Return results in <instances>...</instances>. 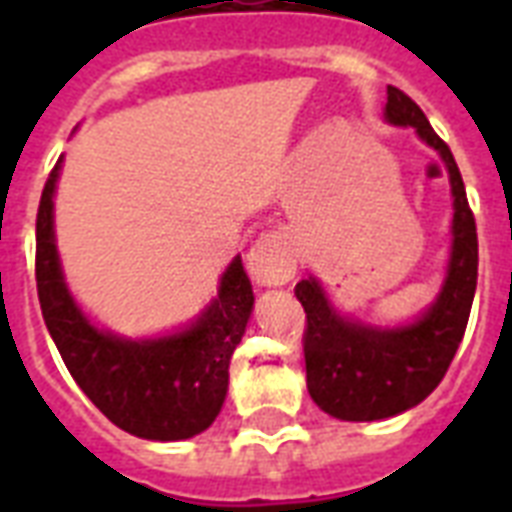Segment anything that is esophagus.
Segmentation results:
<instances>
[{"mask_svg":"<svg viewBox=\"0 0 512 512\" xmlns=\"http://www.w3.org/2000/svg\"><path fill=\"white\" fill-rule=\"evenodd\" d=\"M247 271L260 287H284L297 271L295 244L287 233H260L247 252Z\"/></svg>","mask_w":512,"mask_h":512,"instance_id":"1","label":"esophagus"}]
</instances>
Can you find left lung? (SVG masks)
Masks as SVG:
<instances>
[{"instance_id":"left-lung-1","label":"left lung","mask_w":512,"mask_h":512,"mask_svg":"<svg viewBox=\"0 0 512 512\" xmlns=\"http://www.w3.org/2000/svg\"><path fill=\"white\" fill-rule=\"evenodd\" d=\"M382 119L393 127H412L444 164L452 191V239L436 297L401 324H372L342 313L316 276L295 287L308 316L303 340L308 393L321 412L345 422L388 420L438 388L468 327L478 279L476 220L452 151L420 106L396 87H388Z\"/></svg>"}]
</instances>
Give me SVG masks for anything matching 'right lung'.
<instances>
[{"instance_id":"add662e5","label":"right lung","mask_w":512,"mask_h":512,"mask_svg":"<svg viewBox=\"0 0 512 512\" xmlns=\"http://www.w3.org/2000/svg\"><path fill=\"white\" fill-rule=\"evenodd\" d=\"M60 170L63 156L44 183L36 215V289L63 364L116 428L146 441L199 436L223 409L231 356L255 308L241 255L223 271L217 295L183 327L148 337L100 327L76 303L60 263L55 239Z\"/></svg>"}]
</instances>
